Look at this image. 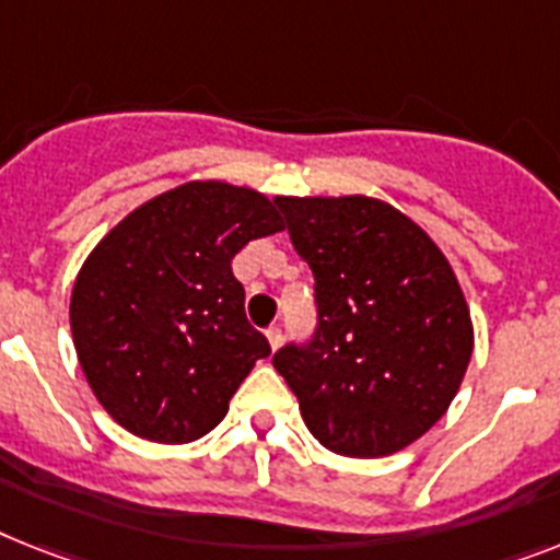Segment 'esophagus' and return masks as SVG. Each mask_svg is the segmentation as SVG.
Instances as JSON below:
<instances>
[{"label":"esophagus","instance_id":"esophagus-1","mask_svg":"<svg viewBox=\"0 0 560 560\" xmlns=\"http://www.w3.org/2000/svg\"><path fill=\"white\" fill-rule=\"evenodd\" d=\"M266 340H269L271 349H277L280 340H283V329H280V326H269V329H266Z\"/></svg>","mask_w":560,"mask_h":560}]
</instances>
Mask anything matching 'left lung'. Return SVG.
<instances>
[{"mask_svg": "<svg viewBox=\"0 0 560 560\" xmlns=\"http://www.w3.org/2000/svg\"><path fill=\"white\" fill-rule=\"evenodd\" d=\"M312 266L320 326L275 369L308 432L346 457H386L423 438L455 400L475 326L446 254L392 202L280 197Z\"/></svg>", "mask_w": 560, "mask_h": 560, "instance_id": "left-lung-1", "label": "left lung"}]
</instances>
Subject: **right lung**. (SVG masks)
<instances>
[{
    "instance_id": "add662e5",
    "label": "right lung",
    "mask_w": 560,
    "mask_h": 560,
    "mask_svg": "<svg viewBox=\"0 0 560 560\" xmlns=\"http://www.w3.org/2000/svg\"><path fill=\"white\" fill-rule=\"evenodd\" d=\"M277 206L257 188L191 179L133 208L91 248L71 291L73 349L96 400L131 435H208L269 358L231 260L285 229Z\"/></svg>"
}]
</instances>
